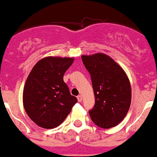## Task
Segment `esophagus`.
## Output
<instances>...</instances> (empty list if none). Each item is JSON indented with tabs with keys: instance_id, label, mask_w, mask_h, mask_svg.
<instances>
[{
	"instance_id": "34e87169",
	"label": "esophagus",
	"mask_w": 157,
	"mask_h": 157,
	"mask_svg": "<svg viewBox=\"0 0 157 157\" xmlns=\"http://www.w3.org/2000/svg\"><path fill=\"white\" fill-rule=\"evenodd\" d=\"M77 99H78V101L79 102L82 101V96H80V95H79V96H77Z\"/></svg>"
}]
</instances>
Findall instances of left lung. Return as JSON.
<instances>
[{
	"label": "left lung",
	"mask_w": 157,
	"mask_h": 157,
	"mask_svg": "<svg viewBox=\"0 0 157 157\" xmlns=\"http://www.w3.org/2000/svg\"><path fill=\"white\" fill-rule=\"evenodd\" d=\"M90 74L95 105L89 111L96 125L111 128L126 117L131 103V86L124 70L106 54L82 56Z\"/></svg>",
	"instance_id": "obj_1"
}]
</instances>
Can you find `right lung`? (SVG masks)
<instances>
[{
	"label": "right lung",
	"instance_id": "right-lung-1",
	"mask_svg": "<svg viewBox=\"0 0 157 157\" xmlns=\"http://www.w3.org/2000/svg\"><path fill=\"white\" fill-rule=\"evenodd\" d=\"M73 61V58L45 57L35 64L28 75L23 105L28 117L38 126L52 129L60 125L78 101L63 79Z\"/></svg>",
	"mask_w": 157,
	"mask_h": 157
}]
</instances>
